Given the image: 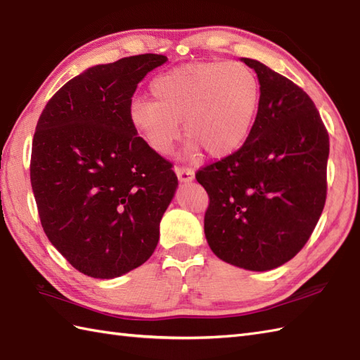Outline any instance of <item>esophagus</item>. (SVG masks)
Wrapping results in <instances>:
<instances>
[{"label": "esophagus", "instance_id": "1", "mask_svg": "<svg viewBox=\"0 0 360 360\" xmlns=\"http://www.w3.org/2000/svg\"><path fill=\"white\" fill-rule=\"evenodd\" d=\"M176 174H178V179L181 182H190V181H193V178H195L193 168H190V167L178 165V167H176Z\"/></svg>", "mask_w": 360, "mask_h": 360}]
</instances>
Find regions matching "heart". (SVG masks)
Returning <instances> with one entry per match:
<instances>
[{"label":"heart","mask_w":360,"mask_h":360,"mask_svg":"<svg viewBox=\"0 0 360 360\" xmlns=\"http://www.w3.org/2000/svg\"><path fill=\"white\" fill-rule=\"evenodd\" d=\"M148 98H136L129 124L160 156L170 155L184 133L187 153L213 158L232 155L246 142L259 105V82L238 62H198L156 75Z\"/></svg>","instance_id":"obj_1"}]
</instances>
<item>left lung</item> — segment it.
Segmentation results:
<instances>
[{
    "label": "left lung",
    "mask_w": 360,
    "mask_h": 360,
    "mask_svg": "<svg viewBox=\"0 0 360 360\" xmlns=\"http://www.w3.org/2000/svg\"><path fill=\"white\" fill-rule=\"evenodd\" d=\"M259 105L241 147L196 172L209 195L204 232L226 263L269 271L303 249L326 201L330 136L314 102L285 75L243 58Z\"/></svg>",
    "instance_id": "left-lung-1"
}]
</instances>
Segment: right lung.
<instances>
[{
  "mask_svg": "<svg viewBox=\"0 0 360 360\" xmlns=\"http://www.w3.org/2000/svg\"><path fill=\"white\" fill-rule=\"evenodd\" d=\"M165 62L141 53L89 68L37 122L30 184L43 231L88 277H120L158 246L178 176L137 134L128 110L137 83Z\"/></svg>",
  "mask_w": 360,
  "mask_h": 360,
  "instance_id": "add662e5",
  "label": "right lung"
}]
</instances>
